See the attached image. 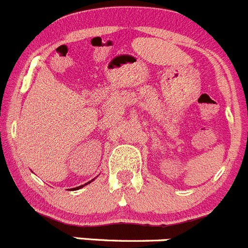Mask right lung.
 Segmentation results:
<instances>
[{
	"mask_svg": "<svg viewBox=\"0 0 248 248\" xmlns=\"http://www.w3.org/2000/svg\"><path fill=\"white\" fill-rule=\"evenodd\" d=\"M93 180V179H92ZM92 180H91V182H92ZM91 182H88V183H86V184L85 185H87V184H90V183ZM85 185H80V186H78V188H74V189H75V190H78V189H81V188H83V186H85Z\"/></svg>",
	"mask_w": 248,
	"mask_h": 248,
	"instance_id": "right-lung-1",
	"label": "right lung"
}]
</instances>
